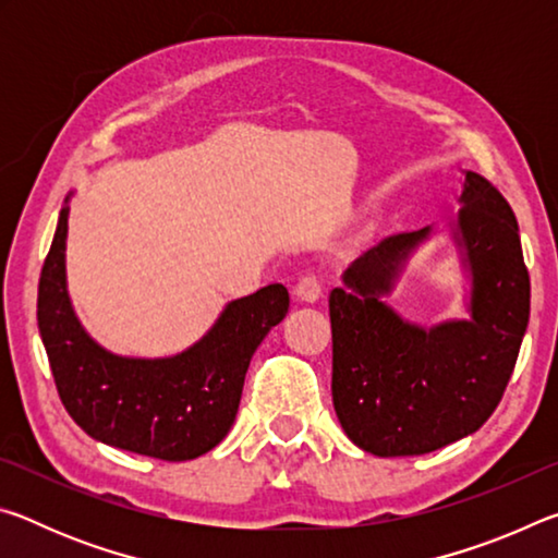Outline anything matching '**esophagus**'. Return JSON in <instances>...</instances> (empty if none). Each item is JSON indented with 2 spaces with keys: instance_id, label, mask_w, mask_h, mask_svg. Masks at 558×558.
Returning a JSON list of instances; mask_svg holds the SVG:
<instances>
[{
  "instance_id": "1",
  "label": "esophagus",
  "mask_w": 558,
  "mask_h": 558,
  "mask_svg": "<svg viewBox=\"0 0 558 558\" xmlns=\"http://www.w3.org/2000/svg\"><path fill=\"white\" fill-rule=\"evenodd\" d=\"M323 290H325L323 278L315 276V272H307V276H302V278L298 280L295 295H298V300L315 302V300H319V295H323Z\"/></svg>"
}]
</instances>
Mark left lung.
<instances>
[{
  "mask_svg": "<svg viewBox=\"0 0 558 558\" xmlns=\"http://www.w3.org/2000/svg\"><path fill=\"white\" fill-rule=\"evenodd\" d=\"M456 241L470 270V319L430 329L381 302L430 226L386 235L329 292L332 401L349 440L379 458L423 456L475 433L502 401L529 323L519 226L499 189L465 172Z\"/></svg>",
  "mask_w": 558,
  "mask_h": 558,
  "instance_id": "left-lung-1",
  "label": "left lung"
}]
</instances>
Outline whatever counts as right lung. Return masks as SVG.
Masks as SVG:
<instances>
[{
    "instance_id": "obj_1",
    "label": "right lung",
    "mask_w": 558,
    "mask_h": 558,
    "mask_svg": "<svg viewBox=\"0 0 558 558\" xmlns=\"http://www.w3.org/2000/svg\"><path fill=\"white\" fill-rule=\"evenodd\" d=\"M65 233L69 206L44 260L36 317L71 418L106 446L169 462L194 460L219 446L233 426L253 352L288 313V290L272 282L229 302L209 332L177 356H118L93 342L73 313Z\"/></svg>"
}]
</instances>
